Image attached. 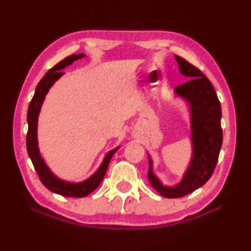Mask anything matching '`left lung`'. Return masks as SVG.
Masks as SVG:
<instances>
[{"label":"left lung","instance_id":"left-lung-1","mask_svg":"<svg viewBox=\"0 0 251 251\" xmlns=\"http://www.w3.org/2000/svg\"><path fill=\"white\" fill-rule=\"evenodd\" d=\"M180 73L192 77L178 85L175 92L190 102L192 114V142L193 157L182 181L167 188L161 183L152 172V161L149 157L148 178L159 194L167 199H178L194 192L204 185L214 174L222 146L221 105L216 90L209 79L190 62L175 56Z\"/></svg>","mask_w":251,"mask_h":251}]
</instances>
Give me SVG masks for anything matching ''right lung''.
I'll use <instances>...</instances> for the list:
<instances>
[{"instance_id": "obj_1", "label": "right lung", "mask_w": 251, "mask_h": 251, "mask_svg": "<svg viewBox=\"0 0 251 251\" xmlns=\"http://www.w3.org/2000/svg\"><path fill=\"white\" fill-rule=\"evenodd\" d=\"M85 55L78 54V55H71L65 59L58 62L56 66L50 69L43 78L41 79L37 84L36 89L33 98L30 101L29 109H28V115H26V120H28V132H26V150H28L29 157L31 158L32 164L35 168V172L39 176L41 182L43 183L50 191L54 192V193L60 194L62 196L68 197H84L92 193L93 191L98 188V185L102 181L104 175L108 169L109 163L111 161L112 156L114 155L117 149L109 152L104 157L102 164L99 167V169L89 179L83 181L81 183H71L66 182L55 177L51 174L49 167L46 166L43 158L41 157L39 148H37V138H36V123H37V116H39L41 105L43 103L45 95L49 92L51 85L57 81L63 73L60 70L63 68L70 66L73 61L77 59H81Z\"/></svg>"}]
</instances>
